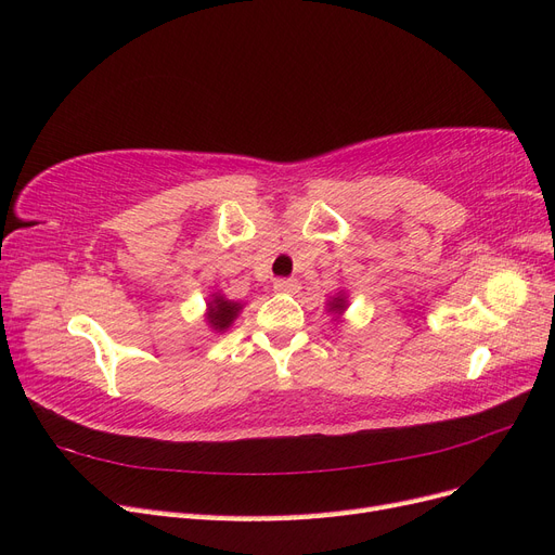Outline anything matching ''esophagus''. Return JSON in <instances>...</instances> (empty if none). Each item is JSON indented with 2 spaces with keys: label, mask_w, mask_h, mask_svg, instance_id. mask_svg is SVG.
<instances>
[{
  "label": "esophagus",
  "mask_w": 555,
  "mask_h": 555,
  "mask_svg": "<svg viewBox=\"0 0 555 555\" xmlns=\"http://www.w3.org/2000/svg\"><path fill=\"white\" fill-rule=\"evenodd\" d=\"M273 289L280 292V294H294L298 292V280L294 278H280L273 282Z\"/></svg>",
  "instance_id": "34e87169"
}]
</instances>
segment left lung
Returning <instances> with one entry per match:
<instances>
[{
  "instance_id": "8db88e82",
  "label": "left lung",
  "mask_w": 555,
  "mask_h": 555,
  "mask_svg": "<svg viewBox=\"0 0 555 555\" xmlns=\"http://www.w3.org/2000/svg\"><path fill=\"white\" fill-rule=\"evenodd\" d=\"M328 306H331L328 310H343L345 308V300H343V296H338V298H333Z\"/></svg>"
}]
</instances>
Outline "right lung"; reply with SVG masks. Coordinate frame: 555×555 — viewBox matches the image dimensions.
Wrapping results in <instances>:
<instances>
[{
	"label": "right lung",
	"instance_id": "right-lung-1",
	"mask_svg": "<svg viewBox=\"0 0 555 555\" xmlns=\"http://www.w3.org/2000/svg\"><path fill=\"white\" fill-rule=\"evenodd\" d=\"M210 312H208V322L217 328V331H224L231 326L233 319H236L241 304H231L224 296H215L210 300Z\"/></svg>",
	"mask_w": 555,
	"mask_h": 555
}]
</instances>
